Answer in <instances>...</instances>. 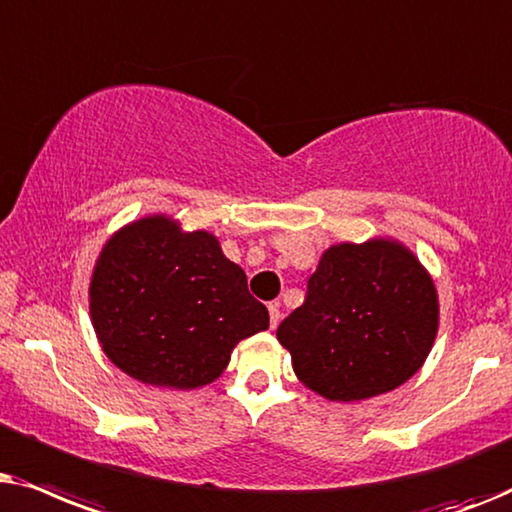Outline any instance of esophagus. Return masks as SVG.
I'll use <instances>...</instances> for the list:
<instances>
[{"instance_id": "1", "label": "esophagus", "mask_w": 512, "mask_h": 512, "mask_svg": "<svg viewBox=\"0 0 512 512\" xmlns=\"http://www.w3.org/2000/svg\"><path fill=\"white\" fill-rule=\"evenodd\" d=\"M278 302H271L269 304V323H271V330L278 325V320H281V309H278Z\"/></svg>"}]
</instances>
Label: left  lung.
I'll use <instances>...</instances> for the list:
<instances>
[{
  "label": "left lung",
  "instance_id": "obj_1",
  "mask_svg": "<svg viewBox=\"0 0 512 512\" xmlns=\"http://www.w3.org/2000/svg\"><path fill=\"white\" fill-rule=\"evenodd\" d=\"M438 332V292L398 241L332 245L306 283L304 304L278 325L292 370L327 400L393 391L424 365Z\"/></svg>",
  "mask_w": 512,
  "mask_h": 512
}]
</instances>
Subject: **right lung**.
I'll use <instances>...</instances> for the list:
<instances>
[{
	"label": "right lung",
	"instance_id": "obj_1",
	"mask_svg": "<svg viewBox=\"0 0 512 512\" xmlns=\"http://www.w3.org/2000/svg\"><path fill=\"white\" fill-rule=\"evenodd\" d=\"M91 320L105 356L149 386L196 388L220 377L269 311L208 231L166 215L119 229L95 262Z\"/></svg>",
	"mask_w": 512,
	"mask_h": 512
}]
</instances>
